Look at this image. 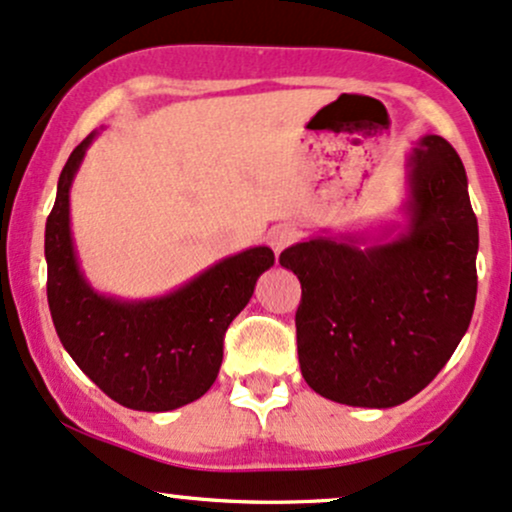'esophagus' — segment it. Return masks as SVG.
<instances>
[{
  "instance_id": "obj_1",
  "label": "esophagus",
  "mask_w": 512,
  "mask_h": 512,
  "mask_svg": "<svg viewBox=\"0 0 512 512\" xmlns=\"http://www.w3.org/2000/svg\"><path fill=\"white\" fill-rule=\"evenodd\" d=\"M296 238H298L296 228L289 226V223H279V226H274L272 231H269L267 240H269V248L279 255L281 250H286L291 243H296Z\"/></svg>"
}]
</instances>
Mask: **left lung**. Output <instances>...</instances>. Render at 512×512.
<instances>
[{"instance_id": "1", "label": "left lung", "mask_w": 512, "mask_h": 512, "mask_svg": "<svg viewBox=\"0 0 512 512\" xmlns=\"http://www.w3.org/2000/svg\"><path fill=\"white\" fill-rule=\"evenodd\" d=\"M409 226L361 248L310 238L281 252L301 281L296 339L317 395L387 409L419 395L448 363L477 301L479 226L467 173L438 134L411 149Z\"/></svg>"}]
</instances>
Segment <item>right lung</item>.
<instances>
[{"instance_id":"1","label":"right lung","mask_w":512,"mask_h":512,"mask_svg":"<svg viewBox=\"0 0 512 512\" xmlns=\"http://www.w3.org/2000/svg\"><path fill=\"white\" fill-rule=\"evenodd\" d=\"M93 137L96 132L64 163L45 223L52 322L76 366L117 404L137 411L178 409L214 385L228 325L274 264V252L264 245L243 250L151 301L96 293L81 274L69 228V187Z\"/></svg>"}]
</instances>
